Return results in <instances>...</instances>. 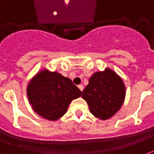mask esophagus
<instances>
[{
  "label": "esophagus",
  "mask_w": 154,
  "mask_h": 154,
  "mask_svg": "<svg viewBox=\"0 0 154 154\" xmlns=\"http://www.w3.org/2000/svg\"><path fill=\"white\" fill-rule=\"evenodd\" d=\"M78 88H79V90H80L81 91H82L83 89H84V86H83L82 85H79V86H78Z\"/></svg>",
  "instance_id": "1"
}]
</instances>
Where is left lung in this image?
I'll return each instance as SVG.
<instances>
[{
  "mask_svg": "<svg viewBox=\"0 0 154 154\" xmlns=\"http://www.w3.org/2000/svg\"><path fill=\"white\" fill-rule=\"evenodd\" d=\"M82 97L95 118L107 120L116 114L123 104L126 86L118 74L106 68L104 71L96 72L90 77Z\"/></svg>",
  "mask_w": 154,
  "mask_h": 154,
  "instance_id": "1",
  "label": "left lung"
}]
</instances>
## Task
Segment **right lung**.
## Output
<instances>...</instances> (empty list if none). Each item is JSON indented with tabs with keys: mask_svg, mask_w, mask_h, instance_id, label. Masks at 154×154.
I'll return each instance as SVG.
<instances>
[{
	"mask_svg": "<svg viewBox=\"0 0 154 154\" xmlns=\"http://www.w3.org/2000/svg\"><path fill=\"white\" fill-rule=\"evenodd\" d=\"M27 95L34 112L45 119L56 121L65 114L70 103L80 97L82 91L62 74L42 69L28 83Z\"/></svg>",
	"mask_w": 154,
	"mask_h": 154,
	"instance_id": "obj_1",
	"label": "right lung"
}]
</instances>
